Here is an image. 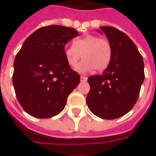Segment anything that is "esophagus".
<instances>
[{
  "label": "esophagus",
  "instance_id": "34e87169",
  "mask_svg": "<svg viewBox=\"0 0 156 156\" xmlns=\"http://www.w3.org/2000/svg\"><path fill=\"white\" fill-rule=\"evenodd\" d=\"M87 78H86L85 76H81V77H80V81L81 82H86L87 81Z\"/></svg>",
  "mask_w": 156,
  "mask_h": 156
}]
</instances>
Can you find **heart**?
Segmentation results:
<instances>
[{
	"label": "heart",
	"mask_w": 156,
	"mask_h": 156,
	"mask_svg": "<svg viewBox=\"0 0 156 156\" xmlns=\"http://www.w3.org/2000/svg\"><path fill=\"white\" fill-rule=\"evenodd\" d=\"M112 47L109 40L95 34H87L73 41V45L65 47L64 56L69 66L76 69L81 59L84 60L77 68L79 73H87L95 69L103 71L112 59Z\"/></svg>",
	"instance_id": "obj_1"
}]
</instances>
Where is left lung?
Wrapping results in <instances>:
<instances>
[{
	"mask_svg": "<svg viewBox=\"0 0 156 156\" xmlns=\"http://www.w3.org/2000/svg\"><path fill=\"white\" fill-rule=\"evenodd\" d=\"M100 29L110 41L112 55L102 74L87 79L90 91L86 101L97 116L116 119L130 112L136 102L145 78L144 62L136 44L125 33L112 26Z\"/></svg>",
	"mask_w": 156,
	"mask_h": 156,
	"instance_id": "8db88e82",
	"label": "left lung"
}]
</instances>
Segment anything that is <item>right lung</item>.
Here are the masks:
<instances>
[{
	"mask_svg": "<svg viewBox=\"0 0 156 156\" xmlns=\"http://www.w3.org/2000/svg\"><path fill=\"white\" fill-rule=\"evenodd\" d=\"M75 29L41 27L25 40L14 61L16 95L23 109L37 118H49L63 110L80 82L64 56V46L77 37Z\"/></svg>",
	"mask_w": 156,
	"mask_h": 156,
	"instance_id": "right-lung-1",
	"label": "right lung"
}]
</instances>
